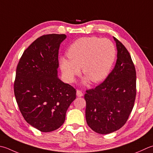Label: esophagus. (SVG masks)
I'll return each mask as SVG.
<instances>
[{
    "mask_svg": "<svg viewBox=\"0 0 153 153\" xmlns=\"http://www.w3.org/2000/svg\"><path fill=\"white\" fill-rule=\"evenodd\" d=\"M76 95L77 97H82L83 96V93L81 90H79V89H77V91H76Z\"/></svg>",
    "mask_w": 153,
    "mask_h": 153,
    "instance_id": "1",
    "label": "esophagus"
}]
</instances>
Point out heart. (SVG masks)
Returning <instances> with one entry per match:
<instances>
[{"label":"heart","instance_id":"obj_1","mask_svg":"<svg viewBox=\"0 0 153 153\" xmlns=\"http://www.w3.org/2000/svg\"><path fill=\"white\" fill-rule=\"evenodd\" d=\"M68 56L69 58L61 57L59 65L68 82H74L82 68L83 74L87 77L85 82L90 79L93 83H98L105 79L111 70L116 48L109 39L83 37L70 45Z\"/></svg>","mask_w":153,"mask_h":153}]
</instances>
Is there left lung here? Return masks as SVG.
I'll return each instance as SVG.
<instances>
[{
	"mask_svg": "<svg viewBox=\"0 0 153 153\" xmlns=\"http://www.w3.org/2000/svg\"><path fill=\"white\" fill-rule=\"evenodd\" d=\"M117 49L115 68L95 88L86 90L85 117L88 126L99 134H109L126 123L136 97V70L129 52L113 37Z\"/></svg>",
	"mask_w": 153,
	"mask_h": 153,
	"instance_id": "8db88e82",
	"label": "left lung"
}]
</instances>
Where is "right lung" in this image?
<instances>
[{"label":"right lung","mask_w":153,"mask_h":153,"mask_svg":"<svg viewBox=\"0 0 153 153\" xmlns=\"http://www.w3.org/2000/svg\"><path fill=\"white\" fill-rule=\"evenodd\" d=\"M65 38V34L42 36L25 50L17 65V104L25 121L42 132L60 127L76 98V89L58 77L59 45Z\"/></svg>","instance_id":"right-lung-1"}]
</instances>
